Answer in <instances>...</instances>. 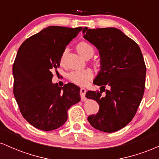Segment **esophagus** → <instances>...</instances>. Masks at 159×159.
I'll return each instance as SVG.
<instances>
[{
	"label": "esophagus",
	"mask_w": 159,
	"mask_h": 159,
	"mask_svg": "<svg viewBox=\"0 0 159 159\" xmlns=\"http://www.w3.org/2000/svg\"><path fill=\"white\" fill-rule=\"evenodd\" d=\"M86 93H87V90H86L85 88H81V90H80V94H81V97L82 101H85L86 100V97H85Z\"/></svg>",
	"instance_id": "34e87169"
}]
</instances>
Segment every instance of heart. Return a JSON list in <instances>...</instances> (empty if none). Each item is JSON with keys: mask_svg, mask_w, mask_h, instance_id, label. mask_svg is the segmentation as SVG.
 Wrapping results in <instances>:
<instances>
[{"mask_svg": "<svg viewBox=\"0 0 159 159\" xmlns=\"http://www.w3.org/2000/svg\"><path fill=\"white\" fill-rule=\"evenodd\" d=\"M77 50L83 57L87 55L92 56L94 52L93 47L90 43L85 41H81L78 43L77 45ZM64 55L65 53H63L61 58V63H63ZM92 72L89 69H78V70L72 71L69 74V79L75 84L83 86L88 83V81L92 78Z\"/></svg>", "mask_w": 159, "mask_h": 159, "instance_id": "obj_1", "label": "heart"}]
</instances>
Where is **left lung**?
Listing matches in <instances>:
<instances>
[{"label": "left lung", "instance_id": "left-lung-1", "mask_svg": "<svg viewBox=\"0 0 159 159\" xmlns=\"http://www.w3.org/2000/svg\"><path fill=\"white\" fill-rule=\"evenodd\" d=\"M83 34L99 52L100 71L93 84L103 88L86 93V97L99 105L97 114L87 120L101 132H116L132 121L143 98L146 81L143 54L134 40L115 27H84ZM105 85L108 90L104 89Z\"/></svg>", "mask_w": 159, "mask_h": 159}]
</instances>
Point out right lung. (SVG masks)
Returning <instances> with one entry per match:
<instances>
[{"label": "right lung", "mask_w": 159, "mask_h": 159, "mask_svg": "<svg viewBox=\"0 0 159 159\" xmlns=\"http://www.w3.org/2000/svg\"><path fill=\"white\" fill-rule=\"evenodd\" d=\"M83 27L49 26L27 39L12 66L13 93L23 117L43 131L58 129L67 120V111L81 100L72 83L63 87L52 83L66 45Z\"/></svg>", "instance_id": "1"}]
</instances>
